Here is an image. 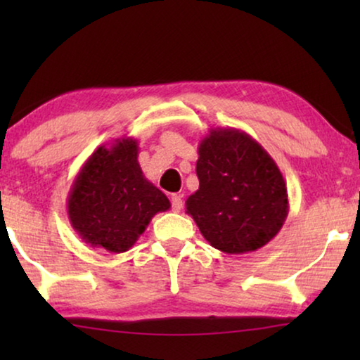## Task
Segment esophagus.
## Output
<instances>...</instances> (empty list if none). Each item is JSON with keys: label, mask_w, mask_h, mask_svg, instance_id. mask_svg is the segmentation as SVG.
<instances>
[{"label": "esophagus", "mask_w": 360, "mask_h": 360, "mask_svg": "<svg viewBox=\"0 0 360 360\" xmlns=\"http://www.w3.org/2000/svg\"><path fill=\"white\" fill-rule=\"evenodd\" d=\"M181 208H184V200H181V195H172V210H174L175 213H179Z\"/></svg>", "instance_id": "obj_1"}]
</instances>
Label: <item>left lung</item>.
<instances>
[{"label":"left lung","mask_w":360,"mask_h":360,"mask_svg":"<svg viewBox=\"0 0 360 360\" xmlns=\"http://www.w3.org/2000/svg\"><path fill=\"white\" fill-rule=\"evenodd\" d=\"M200 186L186 198V213L203 238L226 254L264 248L288 216L282 172L248 132L211 127L198 146Z\"/></svg>","instance_id":"obj_1"}]
</instances>
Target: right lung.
Segmentation results:
<instances>
[{"label":"right lung","instance_id":"obj_1","mask_svg":"<svg viewBox=\"0 0 360 360\" xmlns=\"http://www.w3.org/2000/svg\"><path fill=\"white\" fill-rule=\"evenodd\" d=\"M139 144L121 137L103 144L85 160L67 198L72 228L91 248L129 250L170 201L142 174Z\"/></svg>","mask_w":360,"mask_h":360}]
</instances>
